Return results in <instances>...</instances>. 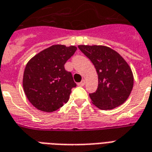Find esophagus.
Instances as JSON below:
<instances>
[{"label": "esophagus", "instance_id": "34e87169", "mask_svg": "<svg viewBox=\"0 0 152 152\" xmlns=\"http://www.w3.org/2000/svg\"><path fill=\"white\" fill-rule=\"evenodd\" d=\"M85 84H86V80H82V81H81V82H80L79 84H78V86H85Z\"/></svg>", "mask_w": 152, "mask_h": 152}]
</instances>
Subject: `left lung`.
<instances>
[{
	"mask_svg": "<svg viewBox=\"0 0 152 152\" xmlns=\"http://www.w3.org/2000/svg\"><path fill=\"white\" fill-rule=\"evenodd\" d=\"M78 48L94 65L99 76L98 89L89 94L93 104L102 110L122 105L134 86V75L127 62L105 45H80Z\"/></svg>",
	"mask_w": 152,
	"mask_h": 152,
	"instance_id": "8db88e82",
	"label": "left lung"
}]
</instances>
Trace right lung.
Segmentation results:
<instances>
[{
	"label": "right lung",
	"mask_w": 152,
	"mask_h": 152,
	"mask_svg": "<svg viewBox=\"0 0 152 152\" xmlns=\"http://www.w3.org/2000/svg\"><path fill=\"white\" fill-rule=\"evenodd\" d=\"M76 46L53 45L36 54L26 65L23 86L27 98L40 111L52 112L66 103L76 84L64 64Z\"/></svg>",
	"instance_id": "obj_1"
}]
</instances>
